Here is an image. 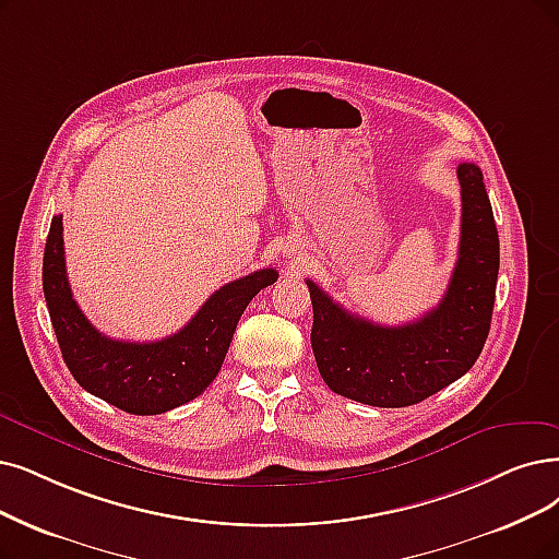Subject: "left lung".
I'll list each match as a JSON object with an SVG mask.
<instances>
[{
	"label": "left lung",
	"instance_id": "8db88e82",
	"mask_svg": "<svg viewBox=\"0 0 559 559\" xmlns=\"http://www.w3.org/2000/svg\"><path fill=\"white\" fill-rule=\"evenodd\" d=\"M461 186L459 259L438 307L406 325H378L350 314L307 280L314 325L311 348L325 385L378 408L419 404L471 369L490 330L500 240L475 163L456 167Z\"/></svg>",
	"mask_w": 559,
	"mask_h": 559
}]
</instances>
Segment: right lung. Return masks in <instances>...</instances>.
Masks as SVG:
<instances>
[{
  "mask_svg": "<svg viewBox=\"0 0 559 559\" xmlns=\"http://www.w3.org/2000/svg\"><path fill=\"white\" fill-rule=\"evenodd\" d=\"M277 282L263 267L234 280L202 305L192 321L160 342H119L100 334L73 300L63 259L61 215L52 217L43 254V294L75 381L130 415H160L202 394L217 376L245 307Z\"/></svg>",
  "mask_w": 559,
  "mask_h": 559,
  "instance_id": "add662e5",
  "label": "right lung"
}]
</instances>
